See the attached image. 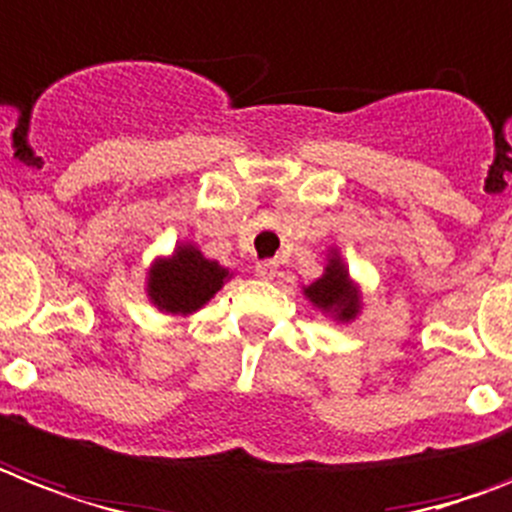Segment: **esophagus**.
<instances>
[{"mask_svg": "<svg viewBox=\"0 0 512 512\" xmlns=\"http://www.w3.org/2000/svg\"><path fill=\"white\" fill-rule=\"evenodd\" d=\"M255 273L257 278H263V281H273L278 273V263L276 260H260V263L255 265Z\"/></svg>", "mask_w": 512, "mask_h": 512, "instance_id": "esophagus-1", "label": "esophagus"}]
</instances>
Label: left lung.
<instances>
[{
	"label": "left lung",
	"mask_w": 512,
	"mask_h": 512,
	"mask_svg": "<svg viewBox=\"0 0 512 512\" xmlns=\"http://www.w3.org/2000/svg\"><path fill=\"white\" fill-rule=\"evenodd\" d=\"M305 297L334 321L350 323L360 313V289L350 281V270L342 263L339 252H331L323 276L305 286Z\"/></svg>",
	"instance_id": "1"
}]
</instances>
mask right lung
<instances>
[{"instance_id": "1", "label": "right lung", "mask_w": 512, "mask_h": 512, "mask_svg": "<svg viewBox=\"0 0 512 512\" xmlns=\"http://www.w3.org/2000/svg\"><path fill=\"white\" fill-rule=\"evenodd\" d=\"M226 278H231L228 268L207 260L194 244H178L173 255L149 268L147 297L162 313L191 315L218 294Z\"/></svg>"}]
</instances>
